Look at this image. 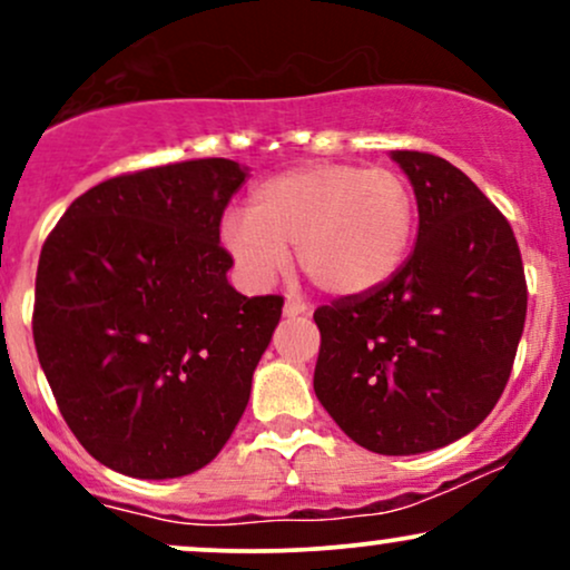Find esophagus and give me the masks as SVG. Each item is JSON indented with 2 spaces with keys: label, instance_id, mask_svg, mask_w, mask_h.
<instances>
[{
  "label": "esophagus",
  "instance_id": "esophagus-1",
  "mask_svg": "<svg viewBox=\"0 0 570 570\" xmlns=\"http://www.w3.org/2000/svg\"><path fill=\"white\" fill-rule=\"evenodd\" d=\"M284 316H311V305L303 303L299 297H286L284 303Z\"/></svg>",
  "mask_w": 570,
  "mask_h": 570
}]
</instances>
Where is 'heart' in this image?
Segmentation results:
<instances>
[{"instance_id":"b5f03b06","label":"heart","mask_w":570,"mask_h":570,"mask_svg":"<svg viewBox=\"0 0 570 570\" xmlns=\"http://www.w3.org/2000/svg\"><path fill=\"white\" fill-rule=\"evenodd\" d=\"M417 203L394 168L313 163L259 181L246 214L219 222L240 273L267 284L294 246L299 271L322 292L353 297L396 276L415 240Z\"/></svg>"}]
</instances>
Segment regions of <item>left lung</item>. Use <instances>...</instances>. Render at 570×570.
Segmentation results:
<instances>
[{
	"instance_id": "left-lung-1",
	"label": "left lung",
	"mask_w": 570,
	"mask_h": 570,
	"mask_svg": "<svg viewBox=\"0 0 570 570\" xmlns=\"http://www.w3.org/2000/svg\"><path fill=\"white\" fill-rule=\"evenodd\" d=\"M391 158L415 189V252L381 289L313 313V389L356 444L415 455L461 440L495 407L528 286L512 227L466 174L417 149Z\"/></svg>"
}]
</instances>
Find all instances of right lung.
Masks as SVG:
<instances>
[{
  "label": "right lung",
  "instance_id": "right-lung-1",
  "mask_svg": "<svg viewBox=\"0 0 570 570\" xmlns=\"http://www.w3.org/2000/svg\"><path fill=\"white\" fill-rule=\"evenodd\" d=\"M246 181L200 158L112 176L67 208L37 267L35 345L96 461L171 480L214 461L244 415L284 297H244L219 222Z\"/></svg>",
  "mask_w": 570,
  "mask_h": 570
}]
</instances>
